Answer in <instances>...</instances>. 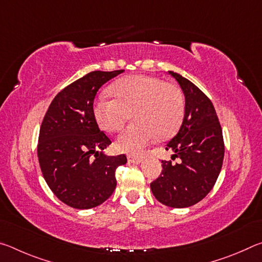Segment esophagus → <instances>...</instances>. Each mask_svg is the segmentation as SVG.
Masks as SVG:
<instances>
[{
	"label": "esophagus",
	"instance_id": "1",
	"mask_svg": "<svg viewBox=\"0 0 262 262\" xmlns=\"http://www.w3.org/2000/svg\"><path fill=\"white\" fill-rule=\"evenodd\" d=\"M128 162L129 163H133V164H141L142 162H143V158L142 157H135V156H128L127 157Z\"/></svg>",
	"mask_w": 262,
	"mask_h": 262
}]
</instances>
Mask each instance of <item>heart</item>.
I'll return each mask as SVG.
<instances>
[{
    "label": "heart",
    "mask_w": 262,
    "mask_h": 262,
    "mask_svg": "<svg viewBox=\"0 0 262 262\" xmlns=\"http://www.w3.org/2000/svg\"><path fill=\"white\" fill-rule=\"evenodd\" d=\"M111 91L115 99L101 96L95 103L99 126L106 132H117L132 112L135 120L118 136L115 145L119 151L141 155L156 137L167 140L179 130L185 98L176 84L148 75H132L115 82Z\"/></svg>",
    "instance_id": "b5f03b06"
}]
</instances>
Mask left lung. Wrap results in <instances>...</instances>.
Segmentation results:
<instances>
[{"instance_id": "left-lung-1", "label": "left lung", "mask_w": 262, "mask_h": 262, "mask_svg": "<svg viewBox=\"0 0 262 262\" xmlns=\"http://www.w3.org/2000/svg\"><path fill=\"white\" fill-rule=\"evenodd\" d=\"M185 96L181 127L166 144L171 158L162 161V173L150 184L154 196L167 207L186 208L201 201L214 187L224 158V142L216 111L209 98L195 84L168 72Z\"/></svg>"}]
</instances>
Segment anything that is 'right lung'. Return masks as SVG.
Instances as JSON below:
<instances>
[{
    "instance_id": "obj_1",
    "label": "right lung",
    "mask_w": 262,
    "mask_h": 262,
    "mask_svg": "<svg viewBox=\"0 0 262 262\" xmlns=\"http://www.w3.org/2000/svg\"><path fill=\"white\" fill-rule=\"evenodd\" d=\"M123 73L91 72L60 91L52 100L39 133L38 159L48 187L66 205L90 209L117 187L115 170L125 155L106 156L111 140L100 132L94 113L97 91Z\"/></svg>"
}]
</instances>
